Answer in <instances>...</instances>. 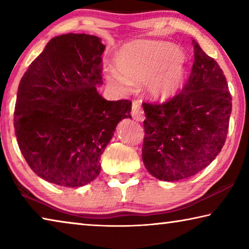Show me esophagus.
Returning <instances> with one entry per match:
<instances>
[{
    "instance_id": "esophagus-1",
    "label": "esophagus",
    "mask_w": 249,
    "mask_h": 249,
    "mask_svg": "<svg viewBox=\"0 0 249 249\" xmlns=\"http://www.w3.org/2000/svg\"><path fill=\"white\" fill-rule=\"evenodd\" d=\"M132 116L135 121L137 122H142L144 121L145 116H144V112H142V107H140V104L137 102H134L133 103V107H132Z\"/></svg>"
}]
</instances>
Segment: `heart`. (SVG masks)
Segmentation results:
<instances>
[{
	"mask_svg": "<svg viewBox=\"0 0 249 249\" xmlns=\"http://www.w3.org/2000/svg\"><path fill=\"white\" fill-rule=\"evenodd\" d=\"M116 69L104 70V78L122 92L133 89L134 82H145L146 95L166 101L177 94L187 74L184 57L176 46L155 40L127 44L116 53Z\"/></svg>",
	"mask_w": 249,
	"mask_h": 249,
	"instance_id": "heart-1",
	"label": "heart"
}]
</instances>
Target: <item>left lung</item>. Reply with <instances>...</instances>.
Returning <instances> with one entry per match:
<instances>
[{
    "label": "left lung",
    "instance_id": "left-lung-1",
    "mask_svg": "<svg viewBox=\"0 0 249 249\" xmlns=\"http://www.w3.org/2000/svg\"><path fill=\"white\" fill-rule=\"evenodd\" d=\"M195 62L187 84L162 104L142 103L146 119L142 161L163 181L190 178L221 153L229 130L231 96L213 58L192 40Z\"/></svg>",
    "mask_w": 249,
    "mask_h": 249
}]
</instances>
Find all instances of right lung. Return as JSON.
<instances>
[{"label": "right lung", "mask_w": 249, "mask_h": 249, "mask_svg": "<svg viewBox=\"0 0 249 249\" xmlns=\"http://www.w3.org/2000/svg\"><path fill=\"white\" fill-rule=\"evenodd\" d=\"M98 36L65 34L48 41L20 79L14 112L18 147L41 179L67 188L90 183L117 124L132 102L107 101Z\"/></svg>", "instance_id": "add662e5"}]
</instances>
